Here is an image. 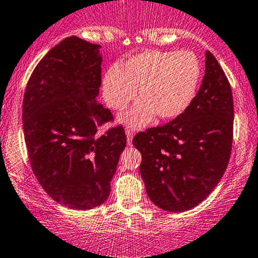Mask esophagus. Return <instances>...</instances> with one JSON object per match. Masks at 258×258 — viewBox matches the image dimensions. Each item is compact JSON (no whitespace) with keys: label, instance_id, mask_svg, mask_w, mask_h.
<instances>
[{"label":"esophagus","instance_id":"34e87169","mask_svg":"<svg viewBox=\"0 0 258 258\" xmlns=\"http://www.w3.org/2000/svg\"><path fill=\"white\" fill-rule=\"evenodd\" d=\"M125 134H126V139H128V145L132 146V143H133V130L130 129H126L125 130Z\"/></svg>","mask_w":258,"mask_h":258}]
</instances>
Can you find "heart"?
<instances>
[{"label": "heart", "instance_id": "heart-1", "mask_svg": "<svg viewBox=\"0 0 258 258\" xmlns=\"http://www.w3.org/2000/svg\"><path fill=\"white\" fill-rule=\"evenodd\" d=\"M202 77V63L190 50H150L129 57L110 68L102 81L104 101L112 109L124 110L137 97L138 102L121 120L140 128L157 115L170 120L183 114L195 99Z\"/></svg>", "mask_w": 258, "mask_h": 258}]
</instances>
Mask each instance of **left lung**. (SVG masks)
<instances>
[{
    "mask_svg": "<svg viewBox=\"0 0 258 258\" xmlns=\"http://www.w3.org/2000/svg\"><path fill=\"white\" fill-rule=\"evenodd\" d=\"M234 101L228 77L206 52V74L192 104L170 123L140 132V173L152 203L168 212L198 206L217 187L230 160Z\"/></svg>",
    "mask_w": 258,
    "mask_h": 258,
    "instance_id": "1",
    "label": "left lung"
}]
</instances>
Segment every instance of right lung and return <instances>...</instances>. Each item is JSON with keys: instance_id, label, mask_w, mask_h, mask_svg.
Listing matches in <instances>:
<instances>
[{"instance_id": "add662e5", "label": "right lung", "mask_w": 258, "mask_h": 258, "mask_svg": "<svg viewBox=\"0 0 258 258\" xmlns=\"http://www.w3.org/2000/svg\"><path fill=\"white\" fill-rule=\"evenodd\" d=\"M99 45L69 37L35 66L22 108L24 140L33 173L57 203L87 210L109 197L110 179L125 149L121 125L97 103L102 81Z\"/></svg>"}]
</instances>
